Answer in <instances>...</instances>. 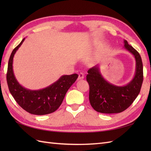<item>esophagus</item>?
I'll list each match as a JSON object with an SVG mask.
<instances>
[{"mask_svg": "<svg viewBox=\"0 0 151 151\" xmlns=\"http://www.w3.org/2000/svg\"><path fill=\"white\" fill-rule=\"evenodd\" d=\"M84 75L83 73H81L78 75V80H82V79H84Z\"/></svg>", "mask_w": 151, "mask_h": 151, "instance_id": "34e87169", "label": "esophagus"}]
</instances>
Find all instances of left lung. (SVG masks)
Here are the masks:
<instances>
[{
    "instance_id": "8db88e82",
    "label": "left lung",
    "mask_w": 151,
    "mask_h": 151,
    "mask_svg": "<svg viewBox=\"0 0 151 151\" xmlns=\"http://www.w3.org/2000/svg\"><path fill=\"white\" fill-rule=\"evenodd\" d=\"M124 48L134 56L136 71L133 78L124 86H116L106 80L99 65L89 69L86 80L89 85V99L91 106L100 113H121L129 108L140 92L143 80V63L138 52L124 40Z\"/></svg>"
}]
</instances>
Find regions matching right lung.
<instances>
[{
  "label": "right lung",
  "mask_w": 151,
  "mask_h": 151,
  "mask_svg": "<svg viewBox=\"0 0 151 151\" xmlns=\"http://www.w3.org/2000/svg\"><path fill=\"white\" fill-rule=\"evenodd\" d=\"M24 40L25 38L13 50L9 57L6 75L9 92L18 104L28 113L38 115L52 113L62 104L67 91L78 75L77 74L62 75L53 84L38 90H31L22 86L15 76L13 60Z\"/></svg>",
  "instance_id": "add662e5"
}]
</instances>
